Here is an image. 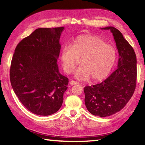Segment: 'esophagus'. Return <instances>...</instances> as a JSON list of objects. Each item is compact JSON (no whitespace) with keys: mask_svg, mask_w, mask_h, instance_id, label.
<instances>
[{"mask_svg":"<svg viewBox=\"0 0 145 145\" xmlns=\"http://www.w3.org/2000/svg\"><path fill=\"white\" fill-rule=\"evenodd\" d=\"M70 84L72 86H73V85H76V84H79V83L76 82V81H74V80H71L70 82Z\"/></svg>","mask_w":145,"mask_h":145,"instance_id":"obj_1","label":"esophagus"}]
</instances>
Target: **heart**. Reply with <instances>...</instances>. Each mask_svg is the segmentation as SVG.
<instances>
[{
    "label": "heart",
    "instance_id": "1",
    "mask_svg": "<svg viewBox=\"0 0 145 145\" xmlns=\"http://www.w3.org/2000/svg\"><path fill=\"white\" fill-rule=\"evenodd\" d=\"M116 50L113 46L95 35L78 36L73 46H65L61 52V60L64 70L67 73L73 72L81 63L75 77L79 80L91 77L93 81L104 79L109 74L116 63Z\"/></svg>",
    "mask_w": 145,
    "mask_h": 145
}]
</instances>
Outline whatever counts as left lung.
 <instances>
[{
	"label": "left lung",
	"instance_id": "left-lung-1",
	"mask_svg": "<svg viewBox=\"0 0 145 145\" xmlns=\"http://www.w3.org/2000/svg\"><path fill=\"white\" fill-rule=\"evenodd\" d=\"M102 29L110 30L114 36L119 54L118 68L102 82L86 86L84 92L88 111L103 118L121 111L131 99L136 86L137 60L133 48L121 32L114 27Z\"/></svg>",
	"mask_w": 145,
	"mask_h": 145
}]
</instances>
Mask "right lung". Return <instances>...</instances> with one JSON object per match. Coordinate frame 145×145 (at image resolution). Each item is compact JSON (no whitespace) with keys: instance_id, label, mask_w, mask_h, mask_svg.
<instances>
[{"instance_id":"1","label":"right lung","mask_w":145,"mask_h":145,"mask_svg":"<svg viewBox=\"0 0 145 145\" xmlns=\"http://www.w3.org/2000/svg\"><path fill=\"white\" fill-rule=\"evenodd\" d=\"M64 27L39 28L24 38L14 50L10 68L14 92L34 114L48 116L62 105L68 78L57 64Z\"/></svg>"}]
</instances>
